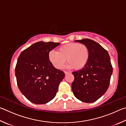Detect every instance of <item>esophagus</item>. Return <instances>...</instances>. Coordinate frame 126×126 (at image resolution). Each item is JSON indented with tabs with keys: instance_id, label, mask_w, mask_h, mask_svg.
Segmentation results:
<instances>
[{
	"instance_id": "esophagus-1",
	"label": "esophagus",
	"mask_w": 126,
	"mask_h": 126,
	"mask_svg": "<svg viewBox=\"0 0 126 126\" xmlns=\"http://www.w3.org/2000/svg\"><path fill=\"white\" fill-rule=\"evenodd\" d=\"M64 73H65V75H67V74H69V72H64Z\"/></svg>"
}]
</instances>
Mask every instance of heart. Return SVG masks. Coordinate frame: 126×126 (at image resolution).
Masks as SVG:
<instances>
[{
    "label": "heart",
    "mask_w": 126,
    "mask_h": 126,
    "mask_svg": "<svg viewBox=\"0 0 126 126\" xmlns=\"http://www.w3.org/2000/svg\"><path fill=\"white\" fill-rule=\"evenodd\" d=\"M90 55V50L86 45L69 43L60 47L58 52L50 50L48 53V59L56 69L62 68L67 60L68 68L81 70L86 67Z\"/></svg>",
    "instance_id": "obj_1"
}]
</instances>
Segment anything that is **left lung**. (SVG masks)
Masks as SVG:
<instances>
[{
	"instance_id": "obj_1",
	"label": "left lung",
	"mask_w": 126,
	"mask_h": 126,
	"mask_svg": "<svg viewBox=\"0 0 126 126\" xmlns=\"http://www.w3.org/2000/svg\"><path fill=\"white\" fill-rule=\"evenodd\" d=\"M90 50V58L83 69L72 73V89L74 96L82 102L92 103L101 97L110 83L113 68L109 54L98 43L89 39L77 40Z\"/></svg>"
}]
</instances>
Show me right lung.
<instances>
[{
    "label": "right lung",
    "instance_id": "1",
    "mask_svg": "<svg viewBox=\"0 0 126 126\" xmlns=\"http://www.w3.org/2000/svg\"><path fill=\"white\" fill-rule=\"evenodd\" d=\"M59 43L38 42L20 53L16 66L17 85L30 102L48 103L56 95L59 84L64 78L63 71L54 67L48 53Z\"/></svg>",
    "mask_w": 126,
    "mask_h": 126
}]
</instances>
